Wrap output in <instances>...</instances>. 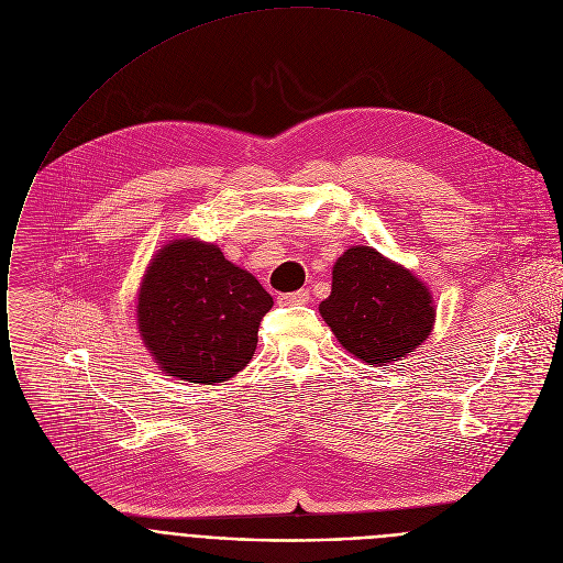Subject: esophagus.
Masks as SVG:
<instances>
[{
	"label": "esophagus",
	"mask_w": 563,
	"mask_h": 563,
	"mask_svg": "<svg viewBox=\"0 0 563 563\" xmlns=\"http://www.w3.org/2000/svg\"><path fill=\"white\" fill-rule=\"evenodd\" d=\"M310 299V292L306 288L301 290H295V292H286V295H279V303L284 306H297V303H308Z\"/></svg>",
	"instance_id": "esophagus-1"
}]
</instances>
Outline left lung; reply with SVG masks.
Instances as JSON below:
<instances>
[{
    "label": "left lung",
    "mask_w": 563,
    "mask_h": 563,
    "mask_svg": "<svg viewBox=\"0 0 563 563\" xmlns=\"http://www.w3.org/2000/svg\"><path fill=\"white\" fill-rule=\"evenodd\" d=\"M319 312L340 344L371 366L412 353L434 323L428 288L371 246H353L334 262Z\"/></svg>",
    "instance_id": "left-lung-1"
}]
</instances>
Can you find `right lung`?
Returning <instances> with one entry per match:
<instances>
[{
	"label": "right lung",
	"mask_w": 563,
	"mask_h": 563,
	"mask_svg": "<svg viewBox=\"0 0 563 563\" xmlns=\"http://www.w3.org/2000/svg\"><path fill=\"white\" fill-rule=\"evenodd\" d=\"M271 308L264 286L214 244L175 240L144 275L137 325L166 375L219 384L253 360L260 321Z\"/></svg>",
	"instance_id": "add662e5"
}]
</instances>
